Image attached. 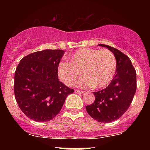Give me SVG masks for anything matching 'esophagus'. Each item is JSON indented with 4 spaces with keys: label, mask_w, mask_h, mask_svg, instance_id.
I'll return each instance as SVG.
<instances>
[{
    "label": "esophagus",
    "mask_w": 150,
    "mask_h": 150,
    "mask_svg": "<svg viewBox=\"0 0 150 150\" xmlns=\"http://www.w3.org/2000/svg\"><path fill=\"white\" fill-rule=\"evenodd\" d=\"M75 93H77V94H83V93H85L84 91H80V90H77V89H75Z\"/></svg>",
    "instance_id": "esophagus-1"
}]
</instances>
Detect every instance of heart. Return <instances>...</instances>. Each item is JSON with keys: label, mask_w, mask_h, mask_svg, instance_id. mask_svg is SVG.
Here are the masks:
<instances>
[{"label": "heart", "mask_w": 150, "mask_h": 150, "mask_svg": "<svg viewBox=\"0 0 150 150\" xmlns=\"http://www.w3.org/2000/svg\"><path fill=\"white\" fill-rule=\"evenodd\" d=\"M69 61L57 66L59 79L67 86H72L82 73L84 77L77 82L78 87L103 89L109 86L116 73V58L107 49L82 48L74 53Z\"/></svg>", "instance_id": "b5f03b06"}]
</instances>
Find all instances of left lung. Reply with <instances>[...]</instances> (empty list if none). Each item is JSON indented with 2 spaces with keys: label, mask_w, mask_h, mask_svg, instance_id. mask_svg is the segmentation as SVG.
<instances>
[{
  "label": "left lung",
  "mask_w": 150,
  "mask_h": 150,
  "mask_svg": "<svg viewBox=\"0 0 150 150\" xmlns=\"http://www.w3.org/2000/svg\"><path fill=\"white\" fill-rule=\"evenodd\" d=\"M114 54L116 73L109 86L93 93L95 101L86 107L87 113L99 122L109 123L121 117L128 109L136 91V72L128 56L116 48L99 44Z\"/></svg>",
  "instance_id": "left-lung-1"
}]
</instances>
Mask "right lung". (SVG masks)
Here are the masks:
<instances>
[{
  "instance_id": "1",
  "label": "right lung",
  "mask_w": 150,
  "mask_h": 150,
  "mask_svg": "<svg viewBox=\"0 0 150 150\" xmlns=\"http://www.w3.org/2000/svg\"><path fill=\"white\" fill-rule=\"evenodd\" d=\"M62 50H43L27 55L15 72L14 92L18 107L29 118L49 121L58 114L74 89L60 82L57 66Z\"/></svg>"
}]
</instances>
